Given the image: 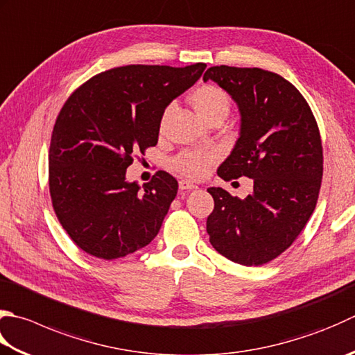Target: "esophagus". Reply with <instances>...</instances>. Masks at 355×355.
Returning <instances> with one entry per match:
<instances>
[{"label":"esophagus","instance_id":"obj_1","mask_svg":"<svg viewBox=\"0 0 355 355\" xmlns=\"http://www.w3.org/2000/svg\"><path fill=\"white\" fill-rule=\"evenodd\" d=\"M178 186H180V189H182V191H192V189H197V187H198L197 184L187 182V180H182V182L178 183Z\"/></svg>","mask_w":355,"mask_h":355}]
</instances>
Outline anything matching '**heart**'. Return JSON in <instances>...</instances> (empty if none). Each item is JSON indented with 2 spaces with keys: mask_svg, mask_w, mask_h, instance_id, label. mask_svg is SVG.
<instances>
[{
  "mask_svg": "<svg viewBox=\"0 0 355 355\" xmlns=\"http://www.w3.org/2000/svg\"><path fill=\"white\" fill-rule=\"evenodd\" d=\"M189 103L203 121H207L215 115H227L229 106H231L227 95L223 90L212 85H203L197 87L189 95ZM212 159L214 157L209 154L186 150L173 158L172 168L184 177L200 178L209 169Z\"/></svg>",
  "mask_w": 355,
  "mask_h": 355,
  "instance_id": "obj_1",
  "label": "heart"
}]
</instances>
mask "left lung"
I'll return each instance as SVG.
<instances>
[{"mask_svg":"<svg viewBox=\"0 0 355 355\" xmlns=\"http://www.w3.org/2000/svg\"><path fill=\"white\" fill-rule=\"evenodd\" d=\"M226 90L240 112V134L220 164L223 180L248 177L245 200L209 187L211 245L243 266H260L293 245L315 209L323 177L320 132L303 95L279 73L214 66L203 75Z\"/></svg>","mask_w":355,"mask_h":355,"instance_id":"8db88e82","label":"left lung"}]
</instances>
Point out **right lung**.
Wrapping results in <instances>:
<instances>
[{
    "label": "right lung",
    "mask_w": 355,
    "mask_h": 355,
    "mask_svg": "<svg viewBox=\"0 0 355 355\" xmlns=\"http://www.w3.org/2000/svg\"><path fill=\"white\" fill-rule=\"evenodd\" d=\"M205 69V62L115 67L64 103L49 150V189L61 226L85 252L121 259L157 237L177 180L159 171L141 187L128 182L126 169L134 152L157 144L164 109Z\"/></svg>",
    "instance_id": "1"
}]
</instances>
